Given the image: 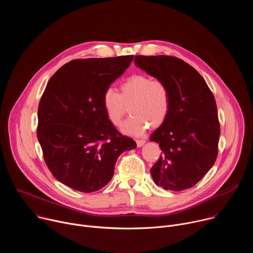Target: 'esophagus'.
<instances>
[{
    "label": "esophagus",
    "mask_w": 253,
    "mask_h": 253,
    "mask_svg": "<svg viewBox=\"0 0 253 253\" xmlns=\"http://www.w3.org/2000/svg\"><path fill=\"white\" fill-rule=\"evenodd\" d=\"M136 143H137V146H138V147H142V146L144 145V144H145V140H143V139L137 140Z\"/></svg>",
    "instance_id": "1"
}]
</instances>
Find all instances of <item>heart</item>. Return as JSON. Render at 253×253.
Wrapping results in <instances>:
<instances>
[{"label":"heart","mask_w":253,"mask_h":253,"mask_svg":"<svg viewBox=\"0 0 253 253\" xmlns=\"http://www.w3.org/2000/svg\"><path fill=\"white\" fill-rule=\"evenodd\" d=\"M121 94L112 88L104 91L102 106L104 112L114 126L118 127L131 104V117L121 130L131 136H140L149 127L157 128L167 119L170 111L171 95L167 84L162 80H152L143 74L126 78L120 85Z\"/></svg>","instance_id":"b5f03b06"}]
</instances>
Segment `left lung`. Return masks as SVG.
Masks as SVG:
<instances>
[{"mask_svg": "<svg viewBox=\"0 0 253 253\" xmlns=\"http://www.w3.org/2000/svg\"><path fill=\"white\" fill-rule=\"evenodd\" d=\"M135 64L170 90V111L150 136L162 153L151 168L155 184L166 190L193 187L213 166L220 126L216 102L198 72L172 56H135Z\"/></svg>", "mask_w": 253, "mask_h": 253, "instance_id": "obj_1", "label": "left lung"}]
</instances>
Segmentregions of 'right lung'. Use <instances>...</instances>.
<instances>
[{
	"label": "right lung",
	"instance_id": "obj_1",
	"mask_svg": "<svg viewBox=\"0 0 253 253\" xmlns=\"http://www.w3.org/2000/svg\"><path fill=\"white\" fill-rule=\"evenodd\" d=\"M133 56L73 60L49 80L38 108L37 136L53 176L90 193L110 182L118 157L136 148L108 120L102 96Z\"/></svg>",
	"mask_w": 253,
	"mask_h": 253
}]
</instances>
